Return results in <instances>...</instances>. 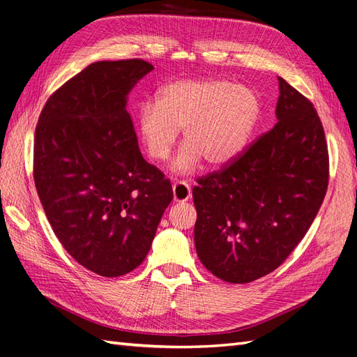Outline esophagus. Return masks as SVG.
I'll return each instance as SVG.
<instances>
[{
  "mask_svg": "<svg viewBox=\"0 0 357 357\" xmlns=\"http://www.w3.org/2000/svg\"><path fill=\"white\" fill-rule=\"evenodd\" d=\"M191 197V188L185 181H178L173 184V200L175 202H185Z\"/></svg>",
  "mask_w": 357,
  "mask_h": 357,
  "instance_id": "34e87169",
  "label": "esophagus"
}]
</instances>
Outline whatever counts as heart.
Returning a JSON list of instances; mask_svg holds the SVG:
<instances>
[{"label":"heart","instance_id":"1","mask_svg":"<svg viewBox=\"0 0 357 357\" xmlns=\"http://www.w3.org/2000/svg\"><path fill=\"white\" fill-rule=\"evenodd\" d=\"M257 91L225 79H179L162 86L155 102H144L137 128L144 152L166 160L182 127L184 144L172 161L175 173L193 172L200 160L220 167L238 155L258 123Z\"/></svg>","mask_w":357,"mask_h":357}]
</instances>
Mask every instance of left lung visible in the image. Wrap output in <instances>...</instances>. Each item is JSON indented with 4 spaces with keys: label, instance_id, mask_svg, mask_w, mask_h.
Returning a JSON list of instances; mask_svg holds the SVG:
<instances>
[{
    "label": "left lung",
    "instance_id": "obj_1",
    "mask_svg": "<svg viewBox=\"0 0 357 357\" xmlns=\"http://www.w3.org/2000/svg\"><path fill=\"white\" fill-rule=\"evenodd\" d=\"M279 79L278 123L220 170L197 179V257L214 276L249 283L276 270L303 240L328 185L317 109Z\"/></svg>",
    "mask_w": 357,
    "mask_h": 357
}]
</instances>
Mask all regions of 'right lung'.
<instances>
[{
    "mask_svg": "<svg viewBox=\"0 0 357 357\" xmlns=\"http://www.w3.org/2000/svg\"><path fill=\"white\" fill-rule=\"evenodd\" d=\"M152 69L142 59L91 63L48 98L36 126L33 176L45 214L70 257L104 278L140 266L173 199L126 112V95Z\"/></svg>",
    "mask_w": 357,
    "mask_h": 357,
    "instance_id": "1",
    "label": "right lung"
}]
</instances>
